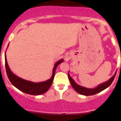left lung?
I'll use <instances>...</instances> for the list:
<instances>
[{
	"label": "left lung",
	"mask_w": 121,
	"mask_h": 121,
	"mask_svg": "<svg viewBox=\"0 0 121 121\" xmlns=\"http://www.w3.org/2000/svg\"><path fill=\"white\" fill-rule=\"evenodd\" d=\"M116 73L117 72H116V73H115L113 77H111L108 81L99 85L97 86L94 89L86 88V87L81 86L77 84L73 80V79L70 77L69 73H68V78L72 87H73V89H74L75 91H77V93H78L79 94H81V95H87H87H92L97 93H98L101 92V91L105 90V89H106L107 87H109L112 84V83L113 82L114 79L115 78V76L116 75Z\"/></svg>",
	"instance_id": "left-lung-1"
}]
</instances>
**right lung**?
I'll return each mask as SVG.
<instances>
[{
  "label": "right lung",
  "mask_w": 121,
  "mask_h": 121,
  "mask_svg": "<svg viewBox=\"0 0 121 121\" xmlns=\"http://www.w3.org/2000/svg\"><path fill=\"white\" fill-rule=\"evenodd\" d=\"M63 60L61 59L55 64V66L53 69V75L51 78L45 81L41 82H34L27 81V80L20 78L12 73L8 66L5 52V66L8 79L11 84L19 91H23L25 93L30 94V95H40L45 93L49 89L53 81L57 66L61 62H63Z\"/></svg>",
  "instance_id": "1"
}]
</instances>
